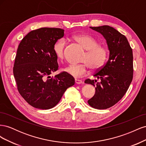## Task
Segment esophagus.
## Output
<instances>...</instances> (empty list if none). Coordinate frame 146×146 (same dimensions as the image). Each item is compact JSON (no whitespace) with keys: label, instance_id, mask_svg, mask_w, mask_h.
<instances>
[{"label":"esophagus","instance_id":"1","mask_svg":"<svg viewBox=\"0 0 146 146\" xmlns=\"http://www.w3.org/2000/svg\"><path fill=\"white\" fill-rule=\"evenodd\" d=\"M75 82L76 84H82L83 83V82L81 80H79V79H75Z\"/></svg>","mask_w":146,"mask_h":146}]
</instances>
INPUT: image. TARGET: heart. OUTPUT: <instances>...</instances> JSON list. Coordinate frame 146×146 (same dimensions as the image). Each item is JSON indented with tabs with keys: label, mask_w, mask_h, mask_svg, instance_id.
<instances>
[{
	"label": "heart",
	"mask_w": 146,
	"mask_h": 146,
	"mask_svg": "<svg viewBox=\"0 0 146 146\" xmlns=\"http://www.w3.org/2000/svg\"><path fill=\"white\" fill-rule=\"evenodd\" d=\"M87 50L81 60L83 63L77 64H70L63 70L74 78L85 76L88 72V68L93 70L100 69L107 59L108 50L105 46L99 45L95 38L88 35H78L74 37ZM66 42L64 39H60L53 46V51L58 60H63L65 56Z\"/></svg>",
	"instance_id": "1"
}]
</instances>
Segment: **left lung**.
Segmentation results:
<instances>
[{
	"mask_svg": "<svg viewBox=\"0 0 146 146\" xmlns=\"http://www.w3.org/2000/svg\"><path fill=\"white\" fill-rule=\"evenodd\" d=\"M90 28L103 35L110 51L109 58L94 77L85 83L95 86L96 92L88 100L92 108L107 109L115 105L126 93L133 79V52L127 38L109 25Z\"/></svg>",
	"mask_w": 146,
	"mask_h": 146,
	"instance_id": "1",
	"label": "left lung"
}]
</instances>
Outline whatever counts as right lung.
<instances>
[{
  "label": "right lung",
  "mask_w": 146,
  "mask_h": 146,
  "mask_svg": "<svg viewBox=\"0 0 146 146\" xmlns=\"http://www.w3.org/2000/svg\"><path fill=\"white\" fill-rule=\"evenodd\" d=\"M63 29L42 27L31 31L22 39L17 50L13 75L17 90L32 107L50 109L58 104L64 92L74 85L73 77L58 70L53 46L63 37Z\"/></svg>",
  "instance_id": "right-lung-1"
}]
</instances>
